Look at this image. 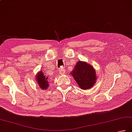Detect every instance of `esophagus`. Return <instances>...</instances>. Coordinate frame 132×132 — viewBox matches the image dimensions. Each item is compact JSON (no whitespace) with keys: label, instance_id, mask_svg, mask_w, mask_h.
Instances as JSON below:
<instances>
[{"label":"esophagus","instance_id":"34e87169","mask_svg":"<svg viewBox=\"0 0 132 132\" xmlns=\"http://www.w3.org/2000/svg\"><path fill=\"white\" fill-rule=\"evenodd\" d=\"M61 73H62V72H61ZM61 74H62V73H61Z\"/></svg>","mask_w":132,"mask_h":132}]
</instances>
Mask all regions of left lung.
<instances>
[{"instance_id": "8db88e82", "label": "left lung", "mask_w": 132, "mask_h": 132, "mask_svg": "<svg viewBox=\"0 0 132 132\" xmlns=\"http://www.w3.org/2000/svg\"><path fill=\"white\" fill-rule=\"evenodd\" d=\"M71 74L80 88L83 90L91 88L96 81L95 70L90 64L84 62H78Z\"/></svg>"}]
</instances>
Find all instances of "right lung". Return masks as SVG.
Wrapping results in <instances>:
<instances>
[{"mask_svg": "<svg viewBox=\"0 0 132 132\" xmlns=\"http://www.w3.org/2000/svg\"><path fill=\"white\" fill-rule=\"evenodd\" d=\"M36 76H37L36 78H37V81L39 86L42 89H47L49 86V80L47 75L42 71H40Z\"/></svg>", "mask_w": 132, "mask_h": 132, "instance_id": "obj_1", "label": "right lung"}]
</instances>
